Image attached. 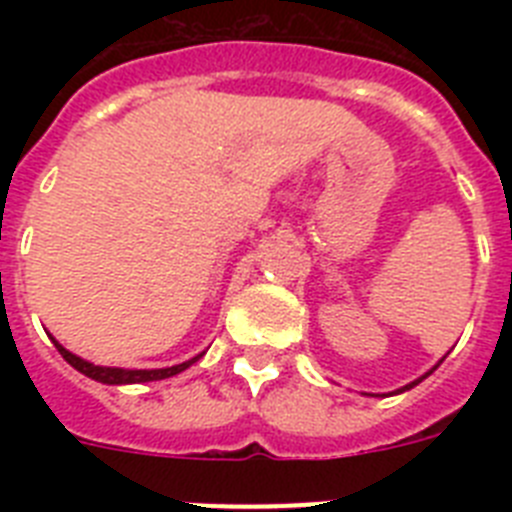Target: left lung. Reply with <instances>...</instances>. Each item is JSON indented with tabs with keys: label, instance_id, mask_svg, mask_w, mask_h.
Instances as JSON below:
<instances>
[{
	"label": "left lung",
	"instance_id": "8db88e82",
	"mask_svg": "<svg viewBox=\"0 0 512 512\" xmlns=\"http://www.w3.org/2000/svg\"><path fill=\"white\" fill-rule=\"evenodd\" d=\"M436 366H438V364H436ZM436 366H433V369H436ZM433 369H431V372H433ZM431 372H428V374H431ZM428 374H423V377H420V379H415V382L405 384V387H402V390H397V395H400V392H405V390H410V387H415V384H418V382H423V379L428 377Z\"/></svg>",
	"mask_w": 512,
	"mask_h": 512
}]
</instances>
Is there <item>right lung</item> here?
I'll return each instance as SVG.
<instances>
[{"mask_svg": "<svg viewBox=\"0 0 512 512\" xmlns=\"http://www.w3.org/2000/svg\"><path fill=\"white\" fill-rule=\"evenodd\" d=\"M56 343L58 354L63 356V359L69 361L71 366H74L76 372H81L84 377L94 379V382H102V384H140V382H156V379H169L174 377V374L184 372V369H189V366L194 364V361L200 359V356H194V359L184 361V364H176V366H166V369H117V366H97L92 364V361L81 359V356L71 354V351H66V348L61 346L58 341Z\"/></svg>", "mask_w": 512, "mask_h": 512, "instance_id": "right-lung-1", "label": "right lung"}]
</instances>
